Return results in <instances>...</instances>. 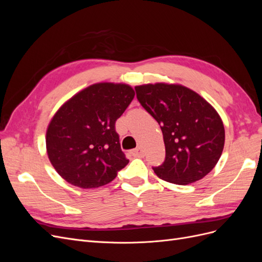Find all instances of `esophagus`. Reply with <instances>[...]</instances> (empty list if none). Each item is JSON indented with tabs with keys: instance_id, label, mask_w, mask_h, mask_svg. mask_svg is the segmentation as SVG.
<instances>
[{
	"instance_id": "34e87169",
	"label": "esophagus",
	"mask_w": 262,
	"mask_h": 262,
	"mask_svg": "<svg viewBox=\"0 0 262 262\" xmlns=\"http://www.w3.org/2000/svg\"><path fill=\"white\" fill-rule=\"evenodd\" d=\"M131 153H132V155H133L134 157H143V156H144L143 149H142L141 147H138V148H136V149H133Z\"/></svg>"
}]
</instances>
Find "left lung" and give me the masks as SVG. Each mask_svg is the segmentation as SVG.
<instances>
[{"label": "left lung", "mask_w": 262, "mask_h": 262, "mask_svg": "<svg viewBox=\"0 0 262 262\" xmlns=\"http://www.w3.org/2000/svg\"><path fill=\"white\" fill-rule=\"evenodd\" d=\"M137 97L161 125L166 156L154 172L165 181L189 185L215 167L224 148L222 119L199 94L178 84L136 86Z\"/></svg>", "instance_id": "1"}]
</instances>
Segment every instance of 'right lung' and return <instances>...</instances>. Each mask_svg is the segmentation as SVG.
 <instances>
[{"instance_id":"right-lung-1","label":"right lung","mask_w":262,"mask_h":262,"mask_svg":"<svg viewBox=\"0 0 262 262\" xmlns=\"http://www.w3.org/2000/svg\"><path fill=\"white\" fill-rule=\"evenodd\" d=\"M134 95L126 84L97 83L55 113L47 129V153L69 184L83 189L105 186L128 165L115 124Z\"/></svg>"}]
</instances>
